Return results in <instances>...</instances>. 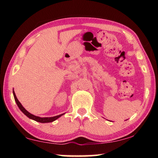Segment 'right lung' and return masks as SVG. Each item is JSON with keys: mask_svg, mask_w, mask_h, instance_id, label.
Masks as SVG:
<instances>
[{"mask_svg": "<svg viewBox=\"0 0 158 158\" xmlns=\"http://www.w3.org/2000/svg\"><path fill=\"white\" fill-rule=\"evenodd\" d=\"M13 95H14V98H15V100L16 102V103H17V105L18 106V107L19 108L20 110L23 112V114H24L26 116L28 117L29 118H31L32 120H34V121H35L37 122H39V123H51V122H53L56 121V120L58 119V118H60V116H62L64 114H60V115H58V116H53V117H39V116H35V115L32 114L31 113H29V112L26 110V109L23 107L22 106V105L20 103V102L18 100V99L17 98V96L15 95V93L14 90H13Z\"/></svg>", "mask_w": 158, "mask_h": 158, "instance_id": "add662e5", "label": "right lung"}]
</instances>
